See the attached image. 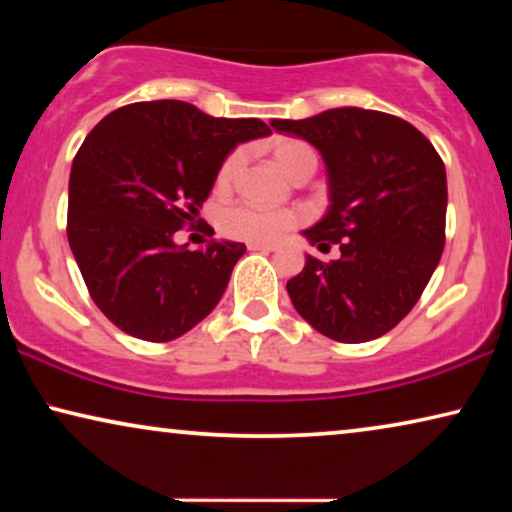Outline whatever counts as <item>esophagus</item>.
Instances as JSON below:
<instances>
[{"mask_svg":"<svg viewBox=\"0 0 512 512\" xmlns=\"http://www.w3.org/2000/svg\"><path fill=\"white\" fill-rule=\"evenodd\" d=\"M247 247L251 251H275L277 244H270V242H249Z\"/></svg>","mask_w":512,"mask_h":512,"instance_id":"obj_1","label":"esophagus"}]
</instances>
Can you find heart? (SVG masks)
I'll return each mask as SVG.
<instances>
[{
  "instance_id": "obj_1",
  "label": "heart",
  "mask_w": 512,
  "mask_h": 512,
  "mask_svg": "<svg viewBox=\"0 0 512 512\" xmlns=\"http://www.w3.org/2000/svg\"><path fill=\"white\" fill-rule=\"evenodd\" d=\"M272 158L282 167L284 174L296 181L300 177L310 179L317 170V151L300 139H277L272 144ZM244 165V151H230L223 160L219 172H216V186L221 191H228L235 184L237 174ZM303 223V212L298 209H268L249 205V202H237L221 212L219 226L221 233L244 242H275L289 230L298 228Z\"/></svg>"
}]
</instances>
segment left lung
<instances>
[{
  "label": "left lung",
  "instance_id": "obj_1",
  "mask_svg": "<svg viewBox=\"0 0 512 512\" xmlns=\"http://www.w3.org/2000/svg\"><path fill=\"white\" fill-rule=\"evenodd\" d=\"M272 128L310 142L328 174V212L305 230L340 258L307 256L286 282L312 328L338 342L389 333L422 296L445 247L447 177L433 144L403 118L340 107Z\"/></svg>",
  "mask_w": 512,
  "mask_h": 512
}]
</instances>
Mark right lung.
<instances>
[{
    "label": "right lung",
    "mask_w": 512,
    "mask_h": 512,
    "mask_svg": "<svg viewBox=\"0 0 512 512\" xmlns=\"http://www.w3.org/2000/svg\"><path fill=\"white\" fill-rule=\"evenodd\" d=\"M268 135L258 118H214L179 100L125 104L90 130L69 174L67 240L111 324L170 342L214 310L247 247L191 251L172 237L193 226L228 153Z\"/></svg>",
    "instance_id": "add662e5"
}]
</instances>
